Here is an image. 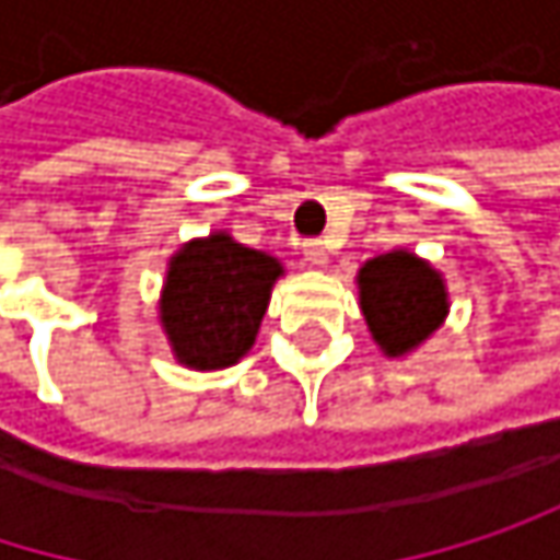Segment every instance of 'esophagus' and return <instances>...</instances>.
Here are the masks:
<instances>
[{"instance_id":"34e87169","label":"esophagus","mask_w":560,"mask_h":560,"mask_svg":"<svg viewBox=\"0 0 560 560\" xmlns=\"http://www.w3.org/2000/svg\"><path fill=\"white\" fill-rule=\"evenodd\" d=\"M301 253H304V262L307 266H314V269L327 266V246H324V240H304Z\"/></svg>"}]
</instances>
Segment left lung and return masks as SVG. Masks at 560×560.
I'll list each match as a JSON object with an SVG mask.
<instances>
[{
  "label": "left lung",
  "instance_id": "obj_1",
  "mask_svg": "<svg viewBox=\"0 0 560 560\" xmlns=\"http://www.w3.org/2000/svg\"><path fill=\"white\" fill-rule=\"evenodd\" d=\"M360 304L376 343L389 357L415 350L447 314V294L438 272L401 249L370 259L360 269Z\"/></svg>",
  "mask_w": 560,
  "mask_h": 560
}]
</instances>
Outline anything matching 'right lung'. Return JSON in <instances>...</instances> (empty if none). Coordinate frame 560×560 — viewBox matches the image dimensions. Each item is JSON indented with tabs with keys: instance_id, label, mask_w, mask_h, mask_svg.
Wrapping results in <instances>:
<instances>
[{
	"instance_id": "right-lung-1",
	"label": "right lung",
	"mask_w": 560,
	"mask_h": 560,
	"mask_svg": "<svg viewBox=\"0 0 560 560\" xmlns=\"http://www.w3.org/2000/svg\"><path fill=\"white\" fill-rule=\"evenodd\" d=\"M281 266L226 233L187 243L171 259L162 324L180 363L220 370L236 363L256 340Z\"/></svg>"
}]
</instances>
